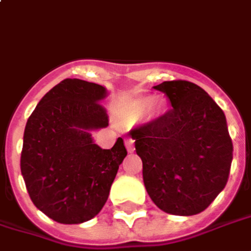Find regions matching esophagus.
I'll list each match as a JSON object with an SVG mask.
<instances>
[{"label": "esophagus", "instance_id": "1", "mask_svg": "<svg viewBox=\"0 0 251 251\" xmlns=\"http://www.w3.org/2000/svg\"><path fill=\"white\" fill-rule=\"evenodd\" d=\"M125 145L126 149H127L129 153H133V151H134V140H133V138H126Z\"/></svg>", "mask_w": 251, "mask_h": 251}]
</instances>
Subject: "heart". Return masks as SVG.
Returning <instances> with one entry per match:
<instances>
[{"mask_svg":"<svg viewBox=\"0 0 251 251\" xmlns=\"http://www.w3.org/2000/svg\"><path fill=\"white\" fill-rule=\"evenodd\" d=\"M154 96H141V97L130 98L122 102L117 109V117L124 122H133L140 118L149 110L153 105Z\"/></svg>","mask_w":251,"mask_h":251,"instance_id":"b5f03b06","label":"heart"}]
</instances>
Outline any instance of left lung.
Here are the masks:
<instances>
[{"label": "left lung", "mask_w": 251, "mask_h": 251, "mask_svg": "<svg viewBox=\"0 0 251 251\" xmlns=\"http://www.w3.org/2000/svg\"><path fill=\"white\" fill-rule=\"evenodd\" d=\"M154 89L165 93L172 109L130 131L146 192L168 214H198L229 178L233 144L226 117L196 83L165 81Z\"/></svg>", "instance_id": "left-lung-1"}]
</instances>
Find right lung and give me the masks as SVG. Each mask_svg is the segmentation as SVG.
<instances>
[{
	"instance_id": "add662e5",
	"label": "right lung",
	"mask_w": 251,
	"mask_h": 251,
	"mask_svg": "<svg viewBox=\"0 0 251 251\" xmlns=\"http://www.w3.org/2000/svg\"><path fill=\"white\" fill-rule=\"evenodd\" d=\"M98 83L66 78L41 98L25 126L21 173L38 210L59 224L92 220L106 203L118 168L127 155L118 138L100 148L93 130L109 125Z\"/></svg>"
}]
</instances>
